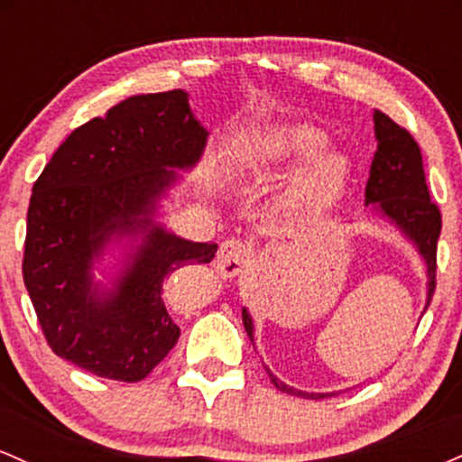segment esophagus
I'll return each mask as SVG.
<instances>
[{"label": "esophagus", "mask_w": 462, "mask_h": 462, "mask_svg": "<svg viewBox=\"0 0 462 462\" xmlns=\"http://www.w3.org/2000/svg\"><path fill=\"white\" fill-rule=\"evenodd\" d=\"M252 247L245 241H238V238H227L221 243L219 252L215 258V269L217 273L224 275V278H235L241 273V269L245 267Z\"/></svg>", "instance_id": "34e87169"}]
</instances>
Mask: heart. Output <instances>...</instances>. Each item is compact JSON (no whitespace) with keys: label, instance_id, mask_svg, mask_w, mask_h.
<instances>
[{"label":"heart","instance_id":"obj_1","mask_svg":"<svg viewBox=\"0 0 462 462\" xmlns=\"http://www.w3.org/2000/svg\"><path fill=\"white\" fill-rule=\"evenodd\" d=\"M326 134L312 125H275L263 132H256L243 143V162L254 167H280V164L309 162L298 180L293 190L295 204L309 210H323L341 198L347 182V162L341 153L322 152Z\"/></svg>","mask_w":462,"mask_h":462}]
</instances>
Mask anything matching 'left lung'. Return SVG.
<instances>
[{"label": "left lung", "instance_id": "left-lung-1", "mask_svg": "<svg viewBox=\"0 0 462 462\" xmlns=\"http://www.w3.org/2000/svg\"><path fill=\"white\" fill-rule=\"evenodd\" d=\"M374 125L378 150L371 161L365 204H374V210L393 221L415 243L417 252L421 254L428 267L426 306H430L434 289H437V243L441 235V210L430 199L426 173H423L421 150L411 132L397 125L383 110H374ZM243 326H245L249 341L254 343V323L245 309H243ZM267 374L275 389L284 391V393L306 397V400H323L328 395L298 391L280 383L269 369Z\"/></svg>", "mask_w": 462, "mask_h": 462}]
</instances>
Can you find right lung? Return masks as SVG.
<instances>
[{
	"mask_svg": "<svg viewBox=\"0 0 462 462\" xmlns=\"http://www.w3.org/2000/svg\"><path fill=\"white\" fill-rule=\"evenodd\" d=\"M206 132L184 91L134 95L67 136L32 187L23 282L60 358L99 378L139 383L178 343L162 301L169 273L210 263L217 243L180 238L152 221L173 169L199 161ZM143 243L108 294L92 258L113 236Z\"/></svg>",
	"mask_w": 462,
	"mask_h": 462,
	"instance_id": "obj_1",
	"label": "right lung"
}]
</instances>
